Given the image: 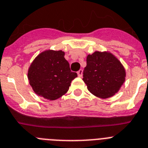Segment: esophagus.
Wrapping results in <instances>:
<instances>
[{
    "label": "esophagus",
    "mask_w": 148,
    "mask_h": 148,
    "mask_svg": "<svg viewBox=\"0 0 148 148\" xmlns=\"http://www.w3.org/2000/svg\"><path fill=\"white\" fill-rule=\"evenodd\" d=\"M77 75H78V77H83V70H82V69H80V70L78 71Z\"/></svg>",
    "instance_id": "1"
}]
</instances>
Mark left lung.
Here are the masks:
<instances>
[{"instance_id": "left-lung-1", "label": "left lung", "mask_w": 148, "mask_h": 148, "mask_svg": "<svg viewBox=\"0 0 148 148\" xmlns=\"http://www.w3.org/2000/svg\"><path fill=\"white\" fill-rule=\"evenodd\" d=\"M126 71L116 57L108 52H95L86 57L84 81L92 94L108 99L119 91L125 81Z\"/></svg>"}]
</instances>
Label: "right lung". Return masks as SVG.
<instances>
[{
    "mask_svg": "<svg viewBox=\"0 0 148 148\" xmlns=\"http://www.w3.org/2000/svg\"><path fill=\"white\" fill-rule=\"evenodd\" d=\"M64 56L62 50H46L33 61L28 69V78L37 95L53 101L68 92L77 74L71 71Z\"/></svg>",
    "mask_w": 148,
    "mask_h": 148,
    "instance_id": "add662e5",
    "label": "right lung"
}]
</instances>
